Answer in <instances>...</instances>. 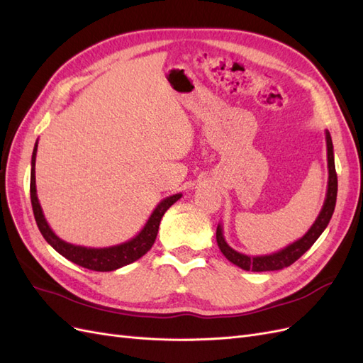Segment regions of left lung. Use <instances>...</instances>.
Wrapping results in <instances>:
<instances>
[{
  "label": "left lung",
  "instance_id": "1",
  "mask_svg": "<svg viewBox=\"0 0 363 363\" xmlns=\"http://www.w3.org/2000/svg\"><path fill=\"white\" fill-rule=\"evenodd\" d=\"M325 139H327V160H328V187H327V196H325L322 210L319 216L315 218L314 224L310 227L306 233L297 239L296 242L286 245L285 248L279 250L276 253L265 255V256H247L244 253H239L236 250L231 248L224 238V230L219 224L216 228V240L218 247L231 264L238 265L245 272H274L282 270L285 267H290L299 259L305 252H308L311 245L319 239L327 228L328 222L336 207V198H337V174H336V165H334V150H333V141L331 135L327 130L325 132Z\"/></svg>",
  "mask_w": 363,
  "mask_h": 363
}]
</instances>
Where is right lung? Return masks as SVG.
Listing matches in <instances>:
<instances>
[{
	"label": "right lung",
	"instance_id": "add662e5",
	"mask_svg": "<svg viewBox=\"0 0 363 363\" xmlns=\"http://www.w3.org/2000/svg\"><path fill=\"white\" fill-rule=\"evenodd\" d=\"M36 150H38V141L35 143V147H33L32 170H30V201H32L36 225H38L44 239L48 240V242L57 250L61 256L69 259V261L73 264L89 268V270H93V272H113L121 267L138 261L139 257H143L155 244V239L157 236V230H160V224L164 213L182 196V193H176L169 198L162 199L160 203H157L150 218H148V220L145 222L144 228L139 231L135 238L125 240L123 244L104 247V248H91V247L70 244L53 233V230L49 227L48 220L44 218L38 196H36V182H35Z\"/></svg>",
	"mask_w": 363,
	"mask_h": 363
}]
</instances>
